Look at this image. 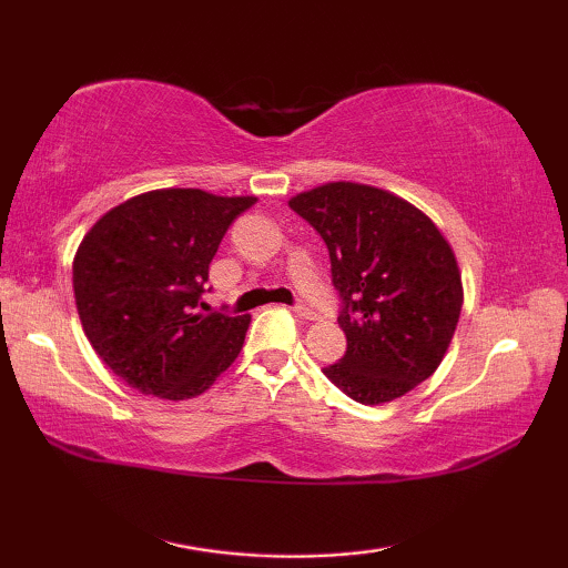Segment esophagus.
<instances>
[{
    "instance_id": "34e87169",
    "label": "esophagus",
    "mask_w": 568,
    "mask_h": 568,
    "mask_svg": "<svg viewBox=\"0 0 568 568\" xmlns=\"http://www.w3.org/2000/svg\"><path fill=\"white\" fill-rule=\"evenodd\" d=\"M293 313L301 315V318H305V321H315V318H318V313L311 311V307L303 305V303H295V305H293Z\"/></svg>"
}]
</instances>
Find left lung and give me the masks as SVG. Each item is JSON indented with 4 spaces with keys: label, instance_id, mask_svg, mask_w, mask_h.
<instances>
[{
    "label": "left lung",
    "instance_id": "obj_1",
    "mask_svg": "<svg viewBox=\"0 0 568 568\" xmlns=\"http://www.w3.org/2000/svg\"><path fill=\"white\" fill-rule=\"evenodd\" d=\"M323 237L338 293L345 353L323 373L376 406L416 388L444 361L464 291L438 227L386 190L331 182L291 200Z\"/></svg>",
    "mask_w": 568,
    "mask_h": 568
}]
</instances>
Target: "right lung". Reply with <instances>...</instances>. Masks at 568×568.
<instances>
[{
    "mask_svg": "<svg viewBox=\"0 0 568 568\" xmlns=\"http://www.w3.org/2000/svg\"><path fill=\"white\" fill-rule=\"evenodd\" d=\"M253 205L255 197L155 190L84 235L72 265L77 313L114 376L145 396L185 400L230 368L250 315L200 307L220 240Z\"/></svg>",
    "mask_w": 568,
    "mask_h": 568,
    "instance_id": "1",
    "label": "right lung"
}]
</instances>
